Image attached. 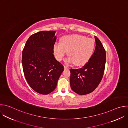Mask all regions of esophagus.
<instances>
[{"label": "esophagus", "instance_id": "1", "mask_svg": "<svg viewBox=\"0 0 128 128\" xmlns=\"http://www.w3.org/2000/svg\"><path fill=\"white\" fill-rule=\"evenodd\" d=\"M64 69H69V68L68 66H65V65L64 66Z\"/></svg>", "mask_w": 128, "mask_h": 128}]
</instances>
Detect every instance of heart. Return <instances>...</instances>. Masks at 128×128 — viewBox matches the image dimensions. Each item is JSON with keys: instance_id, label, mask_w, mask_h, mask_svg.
<instances>
[{"instance_id": "1", "label": "heart", "mask_w": 128, "mask_h": 128, "mask_svg": "<svg viewBox=\"0 0 128 128\" xmlns=\"http://www.w3.org/2000/svg\"><path fill=\"white\" fill-rule=\"evenodd\" d=\"M95 48L94 41L85 36L73 34L66 35L61 39V43L56 42L53 47L56 59L60 61L67 54L69 56L66 60L67 64L76 63L82 65L92 56Z\"/></svg>"}]
</instances>
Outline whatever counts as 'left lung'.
Masks as SVG:
<instances>
[{
    "instance_id": "8db88e82",
    "label": "left lung",
    "mask_w": 128,
    "mask_h": 128,
    "mask_svg": "<svg viewBox=\"0 0 128 128\" xmlns=\"http://www.w3.org/2000/svg\"><path fill=\"white\" fill-rule=\"evenodd\" d=\"M95 51L82 68L70 69V84L73 91L80 95L93 92L101 82L105 69L106 52L100 40L95 36Z\"/></svg>"
}]
</instances>
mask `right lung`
<instances>
[{"mask_svg":"<svg viewBox=\"0 0 128 128\" xmlns=\"http://www.w3.org/2000/svg\"><path fill=\"white\" fill-rule=\"evenodd\" d=\"M54 31H42L31 35L22 52V63L25 78L38 93L47 95L55 89L64 70L54 57Z\"/></svg>","mask_w":128,"mask_h":128,"instance_id":"add662e5","label":"right lung"}]
</instances>
